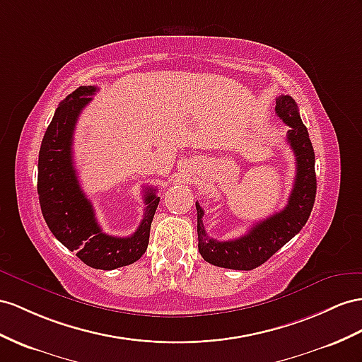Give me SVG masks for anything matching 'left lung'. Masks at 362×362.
Instances as JSON below:
<instances>
[{
	"instance_id": "1",
	"label": "left lung",
	"mask_w": 362,
	"mask_h": 362,
	"mask_svg": "<svg viewBox=\"0 0 362 362\" xmlns=\"http://www.w3.org/2000/svg\"><path fill=\"white\" fill-rule=\"evenodd\" d=\"M275 100L278 117L289 127L287 142L296 160L293 189L283 211L258 221L243 237L228 242H218L208 237L202 220L203 209L196 202L199 252L203 260L214 266L235 271L255 269L298 234L309 220L317 194L313 146L295 100L287 95L278 96Z\"/></svg>"
}]
</instances>
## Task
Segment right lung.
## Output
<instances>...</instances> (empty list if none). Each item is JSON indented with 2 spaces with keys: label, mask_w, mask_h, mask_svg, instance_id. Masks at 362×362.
<instances>
[{
  "label": "right lung",
  "mask_w": 362,
  "mask_h": 362,
  "mask_svg": "<svg viewBox=\"0 0 362 362\" xmlns=\"http://www.w3.org/2000/svg\"><path fill=\"white\" fill-rule=\"evenodd\" d=\"M95 91L96 87L93 86L79 87L59 102L41 144L38 196L52 234L71 252H76L87 266L111 271L132 264L145 254L160 197L156 196V189H145L146 208L133 235H108L98 225L91 202L81 189L71 148L78 117L90 104Z\"/></svg>",
  "instance_id": "1"
}]
</instances>
